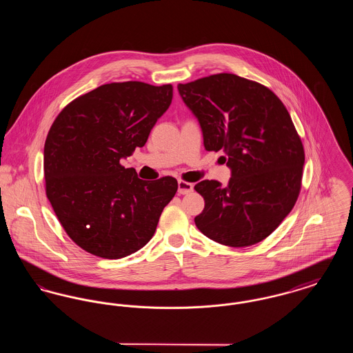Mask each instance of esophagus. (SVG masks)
Returning <instances> with one entry per match:
<instances>
[{
    "instance_id": "esophagus-1",
    "label": "esophagus",
    "mask_w": 353,
    "mask_h": 353,
    "mask_svg": "<svg viewBox=\"0 0 353 353\" xmlns=\"http://www.w3.org/2000/svg\"><path fill=\"white\" fill-rule=\"evenodd\" d=\"M193 190V184L184 181V180H180L179 181V193L180 194H188Z\"/></svg>"
}]
</instances>
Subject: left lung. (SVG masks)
<instances>
[{
	"label": "left lung",
	"instance_id": "1",
	"mask_svg": "<svg viewBox=\"0 0 353 353\" xmlns=\"http://www.w3.org/2000/svg\"><path fill=\"white\" fill-rule=\"evenodd\" d=\"M199 119L206 151L225 152L228 186L203 180L202 234L232 248L268 238L292 210L302 188L304 148L282 101L266 85L221 72L177 85Z\"/></svg>",
	"mask_w": 353,
	"mask_h": 353
}]
</instances>
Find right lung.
<instances>
[{
  "label": "right lung",
  "instance_id": "add662e5",
  "mask_svg": "<svg viewBox=\"0 0 353 353\" xmlns=\"http://www.w3.org/2000/svg\"><path fill=\"white\" fill-rule=\"evenodd\" d=\"M172 98V84H103L70 101L51 124L43 151L46 196L85 252L119 259L154 234L177 180H141L120 160L145 144Z\"/></svg>",
  "mask_w": 353,
  "mask_h": 353
}]
</instances>
